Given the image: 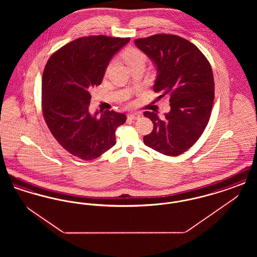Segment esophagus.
I'll list each match as a JSON object with an SVG mask.
<instances>
[{
  "mask_svg": "<svg viewBox=\"0 0 257 257\" xmlns=\"http://www.w3.org/2000/svg\"><path fill=\"white\" fill-rule=\"evenodd\" d=\"M140 117H141V114H140V113H137V112H133V113H129V114H128V118H129V119H132V120L139 119Z\"/></svg>",
  "mask_w": 257,
  "mask_h": 257,
  "instance_id": "esophagus-1",
  "label": "esophagus"
}]
</instances>
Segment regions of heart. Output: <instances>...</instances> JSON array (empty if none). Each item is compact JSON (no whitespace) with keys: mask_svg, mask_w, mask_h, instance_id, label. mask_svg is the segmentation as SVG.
I'll return each mask as SVG.
<instances>
[{"mask_svg":"<svg viewBox=\"0 0 257 257\" xmlns=\"http://www.w3.org/2000/svg\"><path fill=\"white\" fill-rule=\"evenodd\" d=\"M123 58L130 67L136 64H146V61H147V56L143 52H141L140 50L132 49V48L126 50L124 52ZM111 65H112V61H110L106 68L107 73L109 72Z\"/></svg>","mask_w":257,"mask_h":257,"instance_id":"b5f03b06","label":"heart"}]
</instances>
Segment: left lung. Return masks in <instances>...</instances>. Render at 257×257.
Returning <instances> with one entry per match:
<instances>
[{"instance_id": "left-lung-1", "label": "left lung", "mask_w": 257, "mask_h": 257, "mask_svg": "<svg viewBox=\"0 0 257 257\" xmlns=\"http://www.w3.org/2000/svg\"><path fill=\"white\" fill-rule=\"evenodd\" d=\"M136 46L154 63L153 89L170 96L171 110L159 117L145 111L153 130L144 143L160 153L178 156L196 144L209 121L215 97L211 65L200 50L187 39L159 34L135 40Z\"/></svg>"}]
</instances>
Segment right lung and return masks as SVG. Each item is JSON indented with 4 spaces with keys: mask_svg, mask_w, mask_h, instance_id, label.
I'll return each mask as SVG.
<instances>
[{
    "mask_svg": "<svg viewBox=\"0 0 257 257\" xmlns=\"http://www.w3.org/2000/svg\"><path fill=\"white\" fill-rule=\"evenodd\" d=\"M130 38L80 37L55 52L42 75V111L54 138L70 154L90 161L115 145L124 113L88 110L89 90L99 86L111 58Z\"/></svg>",
    "mask_w": 257,
    "mask_h": 257,
    "instance_id": "right-lung-1",
    "label": "right lung"
}]
</instances>
